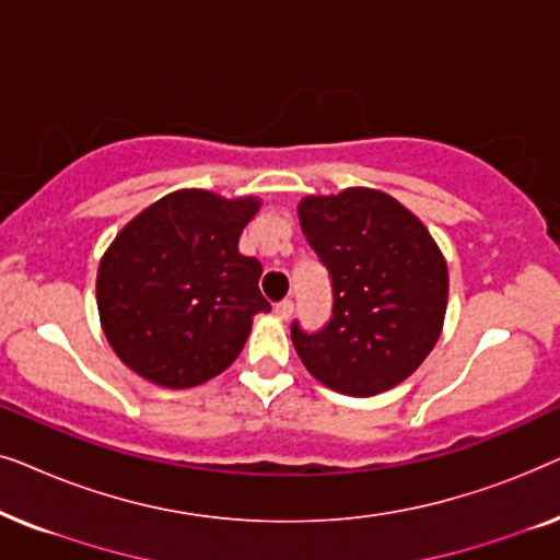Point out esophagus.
<instances>
[{
	"label": "esophagus",
	"mask_w": 560,
	"mask_h": 560,
	"mask_svg": "<svg viewBox=\"0 0 560 560\" xmlns=\"http://www.w3.org/2000/svg\"><path fill=\"white\" fill-rule=\"evenodd\" d=\"M275 316H278L280 320H288L290 316H293V301H280L278 305H275Z\"/></svg>",
	"instance_id": "obj_1"
}]
</instances>
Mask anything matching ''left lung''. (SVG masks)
<instances>
[{
  "mask_svg": "<svg viewBox=\"0 0 560 560\" xmlns=\"http://www.w3.org/2000/svg\"><path fill=\"white\" fill-rule=\"evenodd\" d=\"M298 219L331 278V320L320 331L290 328L318 382L351 397L400 385L439 341L448 267L416 213L374 188L305 196Z\"/></svg>",
  "mask_w": 560,
  "mask_h": 560,
  "instance_id": "obj_1",
  "label": "left lung"
}]
</instances>
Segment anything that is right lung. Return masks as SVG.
<instances>
[{
	"label": "right lung",
	"mask_w": 560,
	"mask_h": 560,
	"mask_svg": "<svg viewBox=\"0 0 560 560\" xmlns=\"http://www.w3.org/2000/svg\"><path fill=\"white\" fill-rule=\"evenodd\" d=\"M259 198L183 188L148 206L104 252L96 305L114 354L160 387L186 389L240 357L252 318L270 311L262 265L240 255Z\"/></svg>",
	"instance_id": "1"
}]
</instances>
